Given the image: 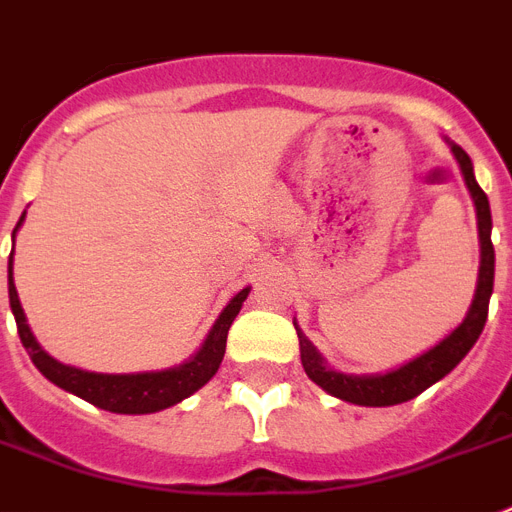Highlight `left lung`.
Instances as JSON below:
<instances>
[{"mask_svg":"<svg viewBox=\"0 0 512 512\" xmlns=\"http://www.w3.org/2000/svg\"><path fill=\"white\" fill-rule=\"evenodd\" d=\"M455 159H458L463 177H466V185L471 190L476 204V217H479V240H481V266H479V285H476L474 303H471V311L463 319L455 332L439 342L437 348L426 350L424 356L413 358L411 363H405L400 369L390 371V374H374V377H353V374H337V371L327 369L319 358V353L314 350V345L306 340V337L298 332V340H301V363L306 369L308 379L316 382L322 390H327L329 395H335L340 400H348V403L356 405H374V408H382V405H398L405 400H413L416 395L432 387L434 382L450 374V371L458 366L466 353L474 348V342L479 340L481 329L487 324L489 314V295H492L494 287V246L489 232H492V214H489V201L487 193L479 188L474 177V167H471V159L458 143H450Z\"/></svg>","mask_w":512,"mask_h":512,"instance_id":"obj_1","label":"left lung"}]
</instances>
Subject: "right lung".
I'll return each instance as SVG.
<instances>
[{
	"label": "right lung",
	"instance_id": "1",
	"mask_svg": "<svg viewBox=\"0 0 512 512\" xmlns=\"http://www.w3.org/2000/svg\"><path fill=\"white\" fill-rule=\"evenodd\" d=\"M25 217V214H23ZM20 217V222H23ZM18 222V227H20ZM15 227V230H18ZM248 287L240 290L227 308L219 314L217 324L211 327L209 337L201 345L196 356L185 361L183 366L164 371H146V374H94V371H80L73 366L54 361L52 356H46L36 337L31 335V329L25 324L23 306H20L18 290L12 282V253H10V306L18 322V335L23 348L28 350L31 361L36 363V369L44 374L49 382H54L62 390L73 392L78 398L88 400L96 408L112 413H156L170 408V405L180 403L196 390H201L214 374H217L219 363L225 358L227 348V332H230L235 316H238L240 306L246 301Z\"/></svg>",
	"mask_w": 512,
	"mask_h": 512
}]
</instances>
